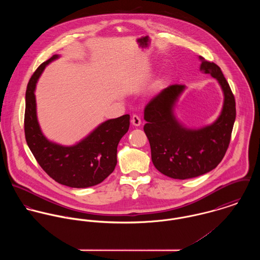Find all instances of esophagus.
Returning <instances> with one entry per match:
<instances>
[{
    "label": "esophagus",
    "mask_w": 260,
    "mask_h": 260,
    "mask_svg": "<svg viewBox=\"0 0 260 260\" xmlns=\"http://www.w3.org/2000/svg\"><path fill=\"white\" fill-rule=\"evenodd\" d=\"M131 122H132V124H133L134 126H136V127H138V126L141 125V119H140V117L137 116V115H133V116H132Z\"/></svg>",
    "instance_id": "esophagus-1"
}]
</instances>
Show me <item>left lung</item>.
Listing matches in <instances>:
<instances>
[{
	"label": "left lung",
	"instance_id": "1",
	"mask_svg": "<svg viewBox=\"0 0 260 260\" xmlns=\"http://www.w3.org/2000/svg\"><path fill=\"white\" fill-rule=\"evenodd\" d=\"M200 71L211 75L223 93L217 119L200 128H188L178 119L175 108L185 85H172L155 95L144 109V132L156 169L173 179H189L213 170L228 148L236 117L235 99L221 69L201 56Z\"/></svg>",
	"mask_w": 260,
	"mask_h": 260
}]
</instances>
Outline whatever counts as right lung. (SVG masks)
I'll return each mask as SVG.
<instances>
[{"label": "right lung", "instance_id": "right-lung-1", "mask_svg": "<svg viewBox=\"0 0 260 260\" xmlns=\"http://www.w3.org/2000/svg\"><path fill=\"white\" fill-rule=\"evenodd\" d=\"M54 55L39 66L26 91V141L43 170L55 181L72 188L97 185L106 179L117 164V146L130 125L128 114L99 124L85 138L70 146L49 140L40 127L35 90L37 78L53 61Z\"/></svg>", "mask_w": 260, "mask_h": 260}]
</instances>
